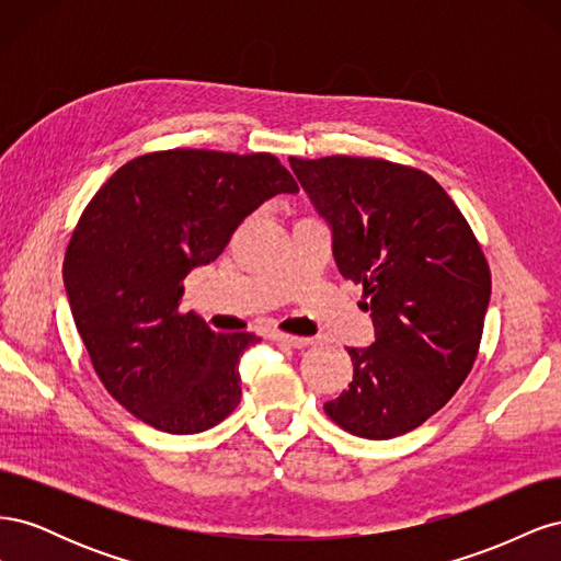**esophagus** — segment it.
<instances>
[{
    "label": "esophagus",
    "mask_w": 561,
    "mask_h": 561,
    "mask_svg": "<svg viewBox=\"0 0 561 561\" xmlns=\"http://www.w3.org/2000/svg\"><path fill=\"white\" fill-rule=\"evenodd\" d=\"M268 339H274L276 344L293 346V348H307L311 344V339H307V336H295V334H285V332H271Z\"/></svg>",
    "instance_id": "esophagus-1"
}]
</instances>
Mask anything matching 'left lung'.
<instances>
[{
    "label": "left lung",
    "mask_w": 561,
    "mask_h": 561,
    "mask_svg": "<svg viewBox=\"0 0 561 561\" xmlns=\"http://www.w3.org/2000/svg\"><path fill=\"white\" fill-rule=\"evenodd\" d=\"M290 165L332 227L342 276L363 285L375 344L348 348L353 381L328 416L367 439L419 428L478 358L491 274L449 194L419 168L363 157Z\"/></svg>",
    "instance_id": "8db88e82"
}]
</instances>
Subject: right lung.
Returning <instances> with one entry per match:
<instances>
[{"label": "right lung", "mask_w": 561, "mask_h": 561, "mask_svg": "<svg viewBox=\"0 0 561 561\" xmlns=\"http://www.w3.org/2000/svg\"><path fill=\"white\" fill-rule=\"evenodd\" d=\"M271 154L168 149L128 161L98 190L65 252L77 330L110 396L151 428L192 435L241 402L239 363L260 339L180 313L182 280L215 262L243 219L297 194Z\"/></svg>", "instance_id": "1"}]
</instances>
